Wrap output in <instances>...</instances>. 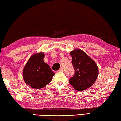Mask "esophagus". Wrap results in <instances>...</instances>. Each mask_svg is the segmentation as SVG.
Listing matches in <instances>:
<instances>
[{"label":"esophagus","mask_w":121,"mask_h":121,"mask_svg":"<svg viewBox=\"0 0 121 121\" xmlns=\"http://www.w3.org/2000/svg\"><path fill=\"white\" fill-rule=\"evenodd\" d=\"M63 68L60 67V69L58 70V72H61V71H63Z\"/></svg>","instance_id":"esophagus-1"}]
</instances>
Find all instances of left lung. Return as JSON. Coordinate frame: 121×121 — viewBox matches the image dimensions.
I'll use <instances>...</instances> for the list:
<instances>
[{
    "mask_svg": "<svg viewBox=\"0 0 121 121\" xmlns=\"http://www.w3.org/2000/svg\"><path fill=\"white\" fill-rule=\"evenodd\" d=\"M75 69L74 76L69 82L75 90L84 91L92 86L99 75V68L95 61L85 52L75 49L70 52Z\"/></svg>",
    "mask_w": 121,
    "mask_h": 121,
    "instance_id": "8db88e82",
    "label": "left lung"
}]
</instances>
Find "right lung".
<instances>
[{
  "mask_svg": "<svg viewBox=\"0 0 121 121\" xmlns=\"http://www.w3.org/2000/svg\"><path fill=\"white\" fill-rule=\"evenodd\" d=\"M44 53L34 54L24 68L22 76L25 83L34 89H41L49 83L55 75L44 61Z\"/></svg>",
  "mask_w": 121,
  "mask_h": 121,
  "instance_id": "add662e5",
  "label": "right lung"
}]
</instances>
